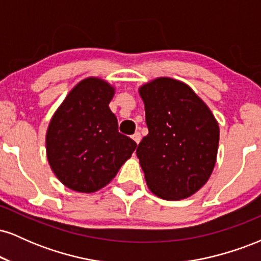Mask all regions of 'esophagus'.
I'll return each mask as SVG.
<instances>
[{
  "label": "esophagus",
  "instance_id": "obj_1",
  "mask_svg": "<svg viewBox=\"0 0 261 261\" xmlns=\"http://www.w3.org/2000/svg\"><path fill=\"white\" fill-rule=\"evenodd\" d=\"M131 137H133V140L137 143V145H139L140 141H141V134L139 133V131H136V133H135Z\"/></svg>",
  "mask_w": 261,
  "mask_h": 261
}]
</instances>
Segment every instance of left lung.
I'll use <instances>...</instances> for the list:
<instances>
[{"label": "left lung", "mask_w": 261, "mask_h": 261, "mask_svg": "<svg viewBox=\"0 0 261 261\" xmlns=\"http://www.w3.org/2000/svg\"><path fill=\"white\" fill-rule=\"evenodd\" d=\"M148 135L136 154L147 187L164 200L194 195L211 176L220 127L210 108L184 82L158 77L139 88Z\"/></svg>", "instance_id": "obj_1"}]
</instances>
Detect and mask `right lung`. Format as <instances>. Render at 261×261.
I'll return each instance as SVG.
<instances>
[{
    "mask_svg": "<svg viewBox=\"0 0 261 261\" xmlns=\"http://www.w3.org/2000/svg\"><path fill=\"white\" fill-rule=\"evenodd\" d=\"M115 88L88 77L66 95L46 131L50 168L65 187L91 194L113 180L131 157L136 142L119 133L109 108Z\"/></svg>",
    "mask_w": 261,
    "mask_h": 261,
    "instance_id": "obj_1",
    "label": "right lung"
}]
</instances>
